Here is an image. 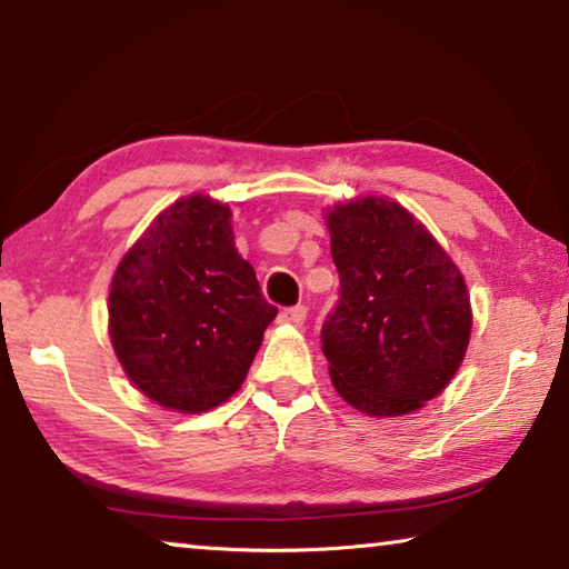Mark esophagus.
<instances>
[{"mask_svg":"<svg viewBox=\"0 0 569 569\" xmlns=\"http://www.w3.org/2000/svg\"><path fill=\"white\" fill-rule=\"evenodd\" d=\"M278 321L288 323V326H303L306 321V306H293V308H283Z\"/></svg>","mask_w":569,"mask_h":569,"instance_id":"esophagus-1","label":"esophagus"}]
</instances>
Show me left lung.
I'll use <instances>...</instances> for the list:
<instances>
[{"mask_svg":"<svg viewBox=\"0 0 569 569\" xmlns=\"http://www.w3.org/2000/svg\"><path fill=\"white\" fill-rule=\"evenodd\" d=\"M341 298L323 323L336 391L369 417H403L439 397L465 361L471 303L439 240L397 200L326 210Z\"/></svg>","mask_w":569,"mask_h":569,"instance_id":"1","label":"left lung"}]
</instances>
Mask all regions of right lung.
Here are the masks:
<instances>
[{
    "label": "right lung",
    "mask_w": 569,
    "mask_h": 569,
    "mask_svg": "<svg viewBox=\"0 0 569 569\" xmlns=\"http://www.w3.org/2000/svg\"><path fill=\"white\" fill-rule=\"evenodd\" d=\"M228 203L192 192L152 220L114 268L108 326L132 387L200 413L246 381L278 308L238 253Z\"/></svg>",
    "instance_id": "1"
}]
</instances>
